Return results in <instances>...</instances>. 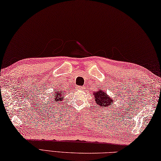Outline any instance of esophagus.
Here are the masks:
<instances>
[{
    "mask_svg": "<svg viewBox=\"0 0 161 161\" xmlns=\"http://www.w3.org/2000/svg\"><path fill=\"white\" fill-rule=\"evenodd\" d=\"M77 88L80 89V90H83V89H84V87L83 86H77Z\"/></svg>",
    "mask_w": 161,
    "mask_h": 161,
    "instance_id": "esophagus-1",
    "label": "esophagus"
}]
</instances>
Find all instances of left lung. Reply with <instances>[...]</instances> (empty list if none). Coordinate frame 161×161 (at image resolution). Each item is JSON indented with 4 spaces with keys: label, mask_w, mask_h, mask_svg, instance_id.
<instances>
[{
    "label": "left lung",
    "mask_w": 161,
    "mask_h": 161,
    "mask_svg": "<svg viewBox=\"0 0 161 161\" xmlns=\"http://www.w3.org/2000/svg\"><path fill=\"white\" fill-rule=\"evenodd\" d=\"M93 96L95 98V101L101 107H108V105H110V103H113V98H110L105 91H101V89L98 90V91L94 93Z\"/></svg>",
    "instance_id": "1"
}]
</instances>
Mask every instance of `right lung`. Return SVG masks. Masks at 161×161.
<instances>
[{"label":"right lung","instance_id":"add662e5","mask_svg":"<svg viewBox=\"0 0 161 161\" xmlns=\"http://www.w3.org/2000/svg\"><path fill=\"white\" fill-rule=\"evenodd\" d=\"M56 91V93L53 95V96L55 97V101L56 102H58V101H62V100L63 99V95L64 94V91H61V90H58V91Z\"/></svg>","mask_w":161,"mask_h":161}]
</instances>
